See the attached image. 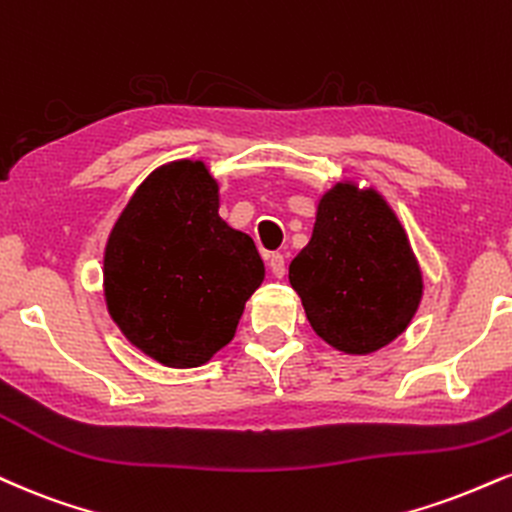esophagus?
Here are the masks:
<instances>
[{
  "label": "esophagus",
  "instance_id": "1",
  "mask_svg": "<svg viewBox=\"0 0 512 512\" xmlns=\"http://www.w3.org/2000/svg\"><path fill=\"white\" fill-rule=\"evenodd\" d=\"M269 269H272L276 279H283V274H286V262H283L281 252H272V255H269Z\"/></svg>",
  "mask_w": 512,
  "mask_h": 512
}]
</instances>
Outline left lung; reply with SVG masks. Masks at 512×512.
Masks as SVG:
<instances>
[{"label":"left lung","instance_id":"obj_1","mask_svg":"<svg viewBox=\"0 0 512 512\" xmlns=\"http://www.w3.org/2000/svg\"><path fill=\"white\" fill-rule=\"evenodd\" d=\"M307 322L331 348L369 355L408 329L422 272L384 195L341 181L319 197L310 243L288 267Z\"/></svg>","mask_w":512,"mask_h":512}]
</instances>
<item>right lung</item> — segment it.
Segmentation results:
<instances>
[{
	"label": "right lung",
	"instance_id": "add662e5",
	"mask_svg": "<svg viewBox=\"0 0 512 512\" xmlns=\"http://www.w3.org/2000/svg\"><path fill=\"white\" fill-rule=\"evenodd\" d=\"M262 281L260 252L219 217V183L197 159L152 171L104 248L109 315L166 367H200L224 348Z\"/></svg>",
	"mask_w": 512,
	"mask_h": 512
}]
</instances>
